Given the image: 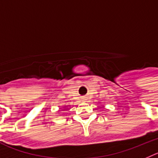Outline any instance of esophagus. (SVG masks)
Segmentation results:
<instances>
[{
	"mask_svg": "<svg viewBox=\"0 0 158 158\" xmlns=\"http://www.w3.org/2000/svg\"><path fill=\"white\" fill-rule=\"evenodd\" d=\"M82 101H83V102H85V101H86V97H82Z\"/></svg>",
	"mask_w": 158,
	"mask_h": 158,
	"instance_id": "34e87169",
	"label": "esophagus"
}]
</instances>
